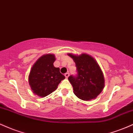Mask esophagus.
<instances>
[{
	"instance_id": "34e87169",
	"label": "esophagus",
	"mask_w": 133,
	"mask_h": 133,
	"mask_svg": "<svg viewBox=\"0 0 133 133\" xmlns=\"http://www.w3.org/2000/svg\"><path fill=\"white\" fill-rule=\"evenodd\" d=\"M64 75H65V77H66V78H68V77H69V72H66V73H65V74H64Z\"/></svg>"
}]
</instances>
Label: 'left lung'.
Returning <instances> with one entry per match:
<instances>
[{
  "label": "left lung",
  "mask_w": 133,
  "mask_h": 133,
  "mask_svg": "<svg viewBox=\"0 0 133 133\" xmlns=\"http://www.w3.org/2000/svg\"><path fill=\"white\" fill-rule=\"evenodd\" d=\"M75 62L77 74L68 77L79 99L89 101L95 99L103 91L104 78L98 64L91 56L86 54L76 56L68 54Z\"/></svg>",
  "instance_id": "obj_1"
}]
</instances>
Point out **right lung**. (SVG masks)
Masks as SVG:
<instances>
[{
  "instance_id": "right-lung-1",
  "label": "right lung",
  "mask_w": 133,
  "mask_h": 133,
  "mask_svg": "<svg viewBox=\"0 0 133 133\" xmlns=\"http://www.w3.org/2000/svg\"><path fill=\"white\" fill-rule=\"evenodd\" d=\"M54 55L46 54L41 57L33 65L29 76V82L33 92L45 97L54 91L65 76L60 69L55 68Z\"/></svg>"
}]
</instances>
